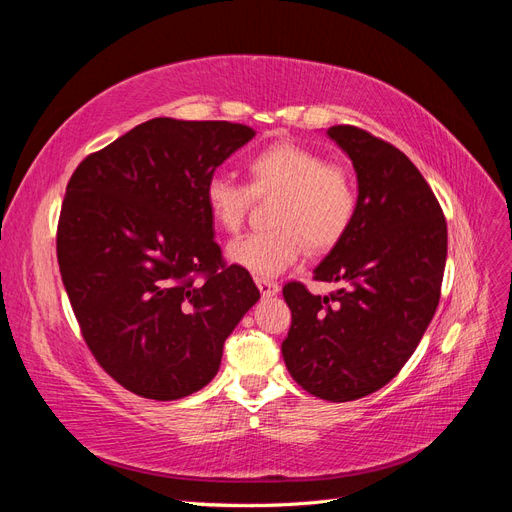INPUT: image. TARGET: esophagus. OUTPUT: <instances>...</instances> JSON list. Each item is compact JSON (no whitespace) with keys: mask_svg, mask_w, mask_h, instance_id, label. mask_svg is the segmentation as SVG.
Segmentation results:
<instances>
[{"mask_svg":"<svg viewBox=\"0 0 512 512\" xmlns=\"http://www.w3.org/2000/svg\"><path fill=\"white\" fill-rule=\"evenodd\" d=\"M256 286L262 297H273V294L280 292V284L269 280V277H256Z\"/></svg>","mask_w":512,"mask_h":512,"instance_id":"esophagus-1","label":"esophagus"}]
</instances>
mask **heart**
I'll use <instances>...</instances> for the list:
<instances>
[{"label": "heart", "instance_id": "b5f03b06", "mask_svg": "<svg viewBox=\"0 0 512 512\" xmlns=\"http://www.w3.org/2000/svg\"><path fill=\"white\" fill-rule=\"evenodd\" d=\"M250 185L213 175L205 185L211 220L228 235L243 228L256 196L277 192L269 220L273 228L228 245V258L260 277L286 271L303 252H327L352 226L359 190L350 170L324 160L318 151L277 141L247 160Z\"/></svg>", "mask_w": 512, "mask_h": 512}]
</instances>
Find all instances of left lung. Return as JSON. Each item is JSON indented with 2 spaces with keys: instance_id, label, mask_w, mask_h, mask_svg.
Instances as JSON below:
<instances>
[{
  "instance_id": "left-lung-1",
  "label": "left lung",
  "mask_w": 512,
  "mask_h": 512,
  "mask_svg": "<svg viewBox=\"0 0 512 512\" xmlns=\"http://www.w3.org/2000/svg\"><path fill=\"white\" fill-rule=\"evenodd\" d=\"M359 181V207L314 280L329 297L284 286L292 312L282 354L307 393L352 401L391 382L421 342L440 301L446 220L418 168L391 143L354 126L327 130Z\"/></svg>"
}]
</instances>
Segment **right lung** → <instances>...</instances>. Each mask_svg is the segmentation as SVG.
Segmentation results:
<instances>
[{
    "label": "right lung",
    "instance_id": "add662e5",
    "mask_svg": "<svg viewBox=\"0 0 512 512\" xmlns=\"http://www.w3.org/2000/svg\"><path fill=\"white\" fill-rule=\"evenodd\" d=\"M254 136L243 123L156 117L72 173L61 280L87 348L123 389L158 401L200 391L260 299L252 275L224 262L205 205L215 168Z\"/></svg>",
    "mask_w": 512,
    "mask_h": 512
}]
</instances>
